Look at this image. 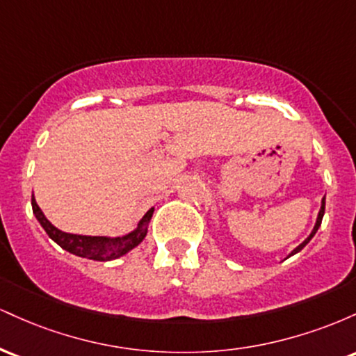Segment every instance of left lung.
<instances>
[{
	"label": "left lung",
	"instance_id": "left-lung-1",
	"mask_svg": "<svg viewBox=\"0 0 356 356\" xmlns=\"http://www.w3.org/2000/svg\"><path fill=\"white\" fill-rule=\"evenodd\" d=\"M325 197H326V195H325ZM325 197H323V199H321V207H320V212H318V218H316V222H314V227H313L312 234H309V236H308V238H306V239L303 241V243H301V244H300V246H296L295 249H293V251H291V252H289V254H288V257H289V256H293V254H296V252H300V251H301V249H303V248L306 246V244H308V243H309V241H312V239H313V236H314V234H316L318 227H320V226H321V219H323V216H325Z\"/></svg>",
	"mask_w": 356,
	"mask_h": 356
}]
</instances>
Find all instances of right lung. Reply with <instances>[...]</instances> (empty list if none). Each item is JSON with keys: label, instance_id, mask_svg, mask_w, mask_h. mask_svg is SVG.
Instances as JSON below:
<instances>
[{"label": "right lung", "instance_id": "right-lung-1", "mask_svg": "<svg viewBox=\"0 0 356 356\" xmlns=\"http://www.w3.org/2000/svg\"><path fill=\"white\" fill-rule=\"evenodd\" d=\"M31 207H33L35 218L42 224V227L50 236V239L55 241L60 248L65 251L72 252V254L87 257L93 261H112L117 257L125 256L127 252L137 248L142 241L145 239L147 231H149V222L152 219L154 207L145 212V216L138 220L137 227L130 231L129 234L117 236V238H110V236H83V234H72V232L60 231L55 227L43 211L40 209L38 204L35 201V195H31Z\"/></svg>", "mask_w": 356, "mask_h": 356}]
</instances>
